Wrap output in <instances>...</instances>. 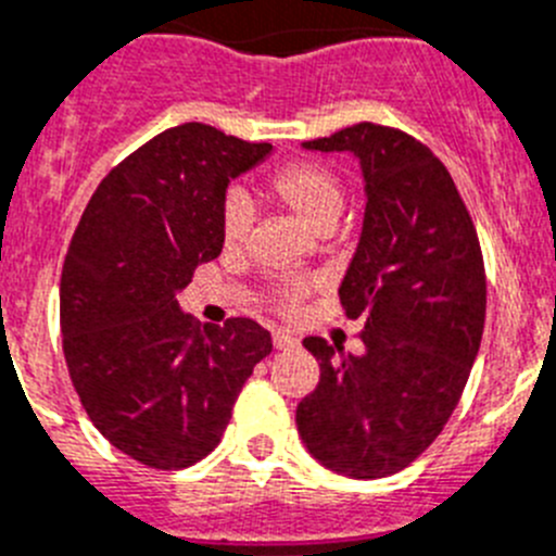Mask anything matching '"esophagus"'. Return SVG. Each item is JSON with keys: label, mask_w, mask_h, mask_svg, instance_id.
<instances>
[{"label": "esophagus", "mask_w": 556, "mask_h": 556, "mask_svg": "<svg viewBox=\"0 0 556 556\" xmlns=\"http://www.w3.org/2000/svg\"><path fill=\"white\" fill-rule=\"evenodd\" d=\"M274 346H277V349H293V346H299V338H296V334L285 332V329H277V332H274Z\"/></svg>", "instance_id": "esophagus-1"}]
</instances>
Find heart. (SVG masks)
Segmentation results:
<instances>
[{"label": "heart", "instance_id": "b5f03b06", "mask_svg": "<svg viewBox=\"0 0 556 556\" xmlns=\"http://www.w3.org/2000/svg\"><path fill=\"white\" fill-rule=\"evenodd\" d=\"M266 193L285 210H290L304 227L318 235L334 227L343 202H346V191H343L338 174L324 163H315V160H296V163L277 168L266 179ZM249 227H252V210H249L247 199L232 193L224 202L222 213L224 243L241 247L247 241ZM304 293H307L304 282H277L271 290L274 307L285 315L296 313Z\"/></svg>", "mask_w": 556, "mask_h": 556}]
</instances>
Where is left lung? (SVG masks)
Returning a JSON list of instances; mask_svg holds the SVG:
<instances>
[{"label": "left lung", "instance_id": "left-lung-1", "mask_svg": "<svg viewBox=\"0 0 556 556\" xmlns=\"http://www.w3.org/2000/svg\"><path fill=\"white\" fill-rule=\"evenodd\" d=\"M304 147L363 166L368 204L340 304L363 321L365 352L304 338L321 379L296 427L332 471L390 477L432 446L463 396L488 307L482 247L452 174L413 135L363 122Z\"/></svg>", "mask_w": 556, "mask_h": 556}]
</instances>
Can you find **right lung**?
Returning <instances> with one entry per match:
<instances>
[{
  "mask_svg": "<svg viewBox=\"0 0 556 556\" xmlns=\"http://www.w3.org/2000/svg\"><path fill=\"white\" fill-rule=\"evenodd\" d=\"M271 152L210 124L154 135L99 182L68 243L60 332L68 377L104 438L157 471L218 446L271 334L252 318L204 327L177 293L222 254L229 179Z\"/></svg>",
  "mask_w": 556,
  "mask_h": 556,
  "instance_id": "add662e5",
  "label": "right lung"
}]
</instances>
